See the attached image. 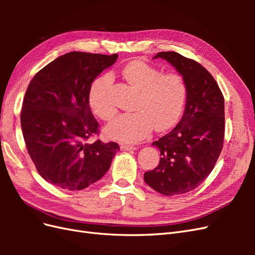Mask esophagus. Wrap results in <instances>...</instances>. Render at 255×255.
<instances>
[{
    "mask_svg": "<svg viewBox=\"0 0 255 255\" xmlns=\"http://www.w3.org/2000/svg\"><path fill=\"white\" fill-rule=\"evenodd\" d=\"M120 148L122 151H129V150H136L135 145H130V144H127V143H122L120 145Z\"/></svg>",
    "mask_w": 255,
    "mask_h": 255,
    "instance_id": "obj_1",
    "label": "esophagus"
}]
</instances>
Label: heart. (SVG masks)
Returning <instances> with one entry per match:
<instances>
[{
    "instance_id": "obj_1",
    "label": "heart",
    "mask_w": 255,
    "mask_h": 255,
    "mask_svg": "<svg viewBox=\"0 0 255 255\" xmlns=\"http://www.w3.org/2000/svg\"><path fill=\"white\" fill-rule=\"evenodd\" d=\"M125 80L138 90L134 113L121 115L106 128L112 139L138 142L148 136L153 127L164 130L179 120L187 99V84L179 73H165L141 60L130 61L122 69ZM111 74L100 75L89 88V105L98 117L111 121L117 110L110 98Z\"/></svg>"
}]
</instances>
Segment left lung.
Masks as SVG:
<instances>
[{
	"mask_svg": "<svg viewBox=\"0 0 255 255\" xmlns=\"http://www.w3.org/2000/svg\"><path fill=\"white\" fill-rule=\"evenodd\" d=\"M155 58L170 63L187 84L183 117L170 133L152 144L160 151L158 166L143 174L151 188L165 196L197 188L212 172L225 138V99L213 75L197 61L176 52Z\"/></svg>",
	"mask_w": 255,
	"mask_h": 255,
	"instance_id": "1",
	"label": "left lung"
}]
</instances>
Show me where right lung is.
<instances>
[{
	"mask_svg": "<svg viewBox=\"0 0 255 255\" xmlns=\"http://www.w3.org/2000/svg\"><path fill=\"white\" fill-rule=\"evenodd\" d=\"M118 54L70 52L36 73L26 89L21 128L30 158L43 179L68 190H81L109 170L118 143L100 139L89 106V88Z\"/></svg>",
	"mask_w": 255,
	"mask_h": 255,
	"instance_id": "1",
	"label": "right lung"
}]
</instances>
